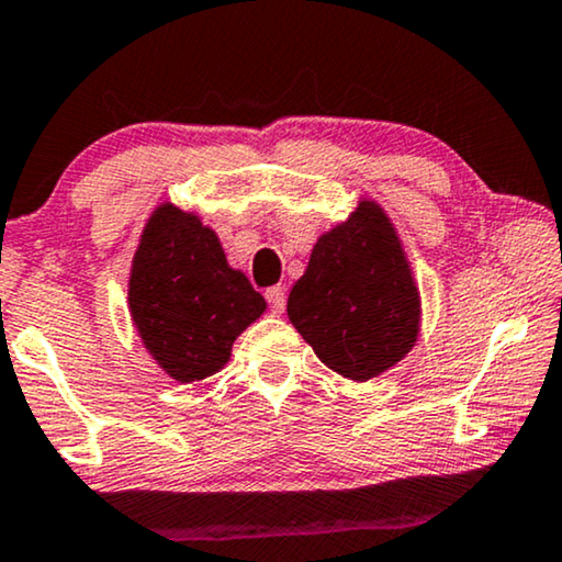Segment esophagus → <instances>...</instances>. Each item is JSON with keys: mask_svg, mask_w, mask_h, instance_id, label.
Segmentation results:
<instances>
[{"mask_svg": "<svg viewBox=\"0 0 562 562\" xmlns=\"http://www.w3.org/2000/svg\"><path fill=\"white\" fill-rule=\"evenodd\" d=\"M265 297H267V303H270V311H272V313H282V311H284V303H288V297H284V288H282V284H274V288H267V290H265Z\"/></svg>", "mask_w": 562, "mask_h": 562, "instance_id": "34e87169", "label": "esophagus"}]
</instances>
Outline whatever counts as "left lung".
Returning a JSON list of instances; mask_svg holds the SVG:
<instances>
[{"mask_svg": "<svg viewBox=\"0 0 562 562\" xmlns=\"http://www.w3.org/2000/svg\"><path fill=\"white\" fill-rule=\"evenodd\" d=\"M290 323L338 374L367 382L413 349L420 292L397 232L374 201L323 234L288 297Z\"/></svg>", "mask_w": 562, "mask_h": 562, "instance_id": "8db88e82", "label": "left lung"}]
</instances>
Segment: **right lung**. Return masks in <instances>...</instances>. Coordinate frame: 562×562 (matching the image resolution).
<instances>
[{"mask_svg": "<svg viewBox=\"0 0 562 562\" xmlns=\"http://www.w3.org/2000/svg\"><path fill=\"white\" fill-rule=\"evenodd\" d=\"M265 307L199 216L170 203L153 213L134 255L130 311L145 349L172 379L199 382L218 371Z\"/></svg>", "mask_w": 562, "mask_h": 562, "instance_id": "1", "label": "right lung"}]
</instances>
